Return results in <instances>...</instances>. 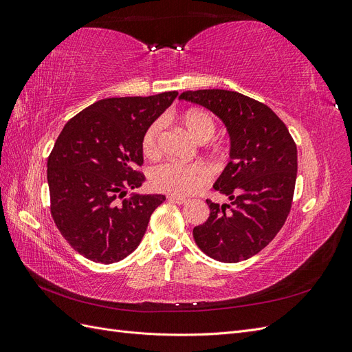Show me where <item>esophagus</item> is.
Masks as SVG:
<instances>
[{
  "label": "esophagus",
  "instance_id": "obj_1",
  "mask_svg": "<svg viewBox=\"0 0 352 352\" xmlns=\"http://www.w3.org/2000/svg\"><path fill=\"white\" fill-rule=\"evenodd\" d=\"M167 199L170 201V202H173V204H186V199L185 198H180V197H175V195H170V197H167Z\"/></svg>",
  "mask_w": 352,
  "mask_h": 352
}]
</instances>
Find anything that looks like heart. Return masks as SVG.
<instances>
[{
	"instance_id": "1",
	"label": "heart",
	"mask_w": 352,
	"mask_h": 352,
	"mask_svg": "<svg viewBox=\"0 0 352 352\" xmlns=\"http://www.w3.org/2000/svg\"><path fill=\"white\" fill-rule=\"evenodd\" d=\"M182 123L189 135L201 144L208 141L216 131L212 117L201 110L186 111L182 117ZM163 124V120H155L146 129L142 140V151L145 157L155 158L160 154V140H162ZM210 180L211 170L202 163H164L154 167L150 173V182L155 190L175 197L194 195L199 189L204 188Z\"/></svg>"
}]
</instances>
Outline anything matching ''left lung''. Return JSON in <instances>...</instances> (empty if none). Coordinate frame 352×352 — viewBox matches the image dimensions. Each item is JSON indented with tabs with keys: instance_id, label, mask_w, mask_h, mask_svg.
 Segmentation results:
<instances>
[{
	"instance_id": "1",
	"label": "left lung",
	"mask_w": 352,
	"mask_h": 352,
	"mask_svg": "<svg viewBox=\"0 0 352 352\" xmlns=\"http://www.w3.org/2000/svg\"><path fill=\"white\" fill-rule=\"evenodd\" d=\"M179 100L202 105L225 123L229 163L212 185L230 204L207 199L210 216L194 228L198 248L221 263L258 254L278 235L289 214L296 170V145L267 105L226 89L186 91Z\"/></svg>"
}]
</instances>
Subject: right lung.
Segmentation results:
<instances>
[{
  "mask_svg": "<svg viewBox=\"0 0 352 352\" xmlns=\"http://www.w3.org/2000/svg\"><path fill=\"white\" fill-rule=\"evenodd\" d=\"M177 92L105 98L63 127L48 157L51 214L61 235L85 258L111 264L141 243L162 194L132 192L145 176L142 140Z\"/></svg>",
  "mask_w": 352,
  "mask_h": 352,
  "instance_id": "1",
  "label": "right lung"
}]
</instances>
